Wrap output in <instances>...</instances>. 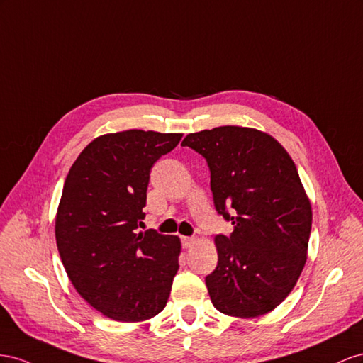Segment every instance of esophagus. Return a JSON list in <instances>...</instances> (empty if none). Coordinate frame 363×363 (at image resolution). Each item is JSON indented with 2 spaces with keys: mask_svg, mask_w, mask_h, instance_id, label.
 I'll use <instances>...</instances> for the list:
<instances>
[{
  "mask_svg": "<svg viewBox=\"0 0 363 363\" xmlns=\"http://www.w3.org/2000/svg\"><path fill=\"white\" fill-rule=\"evenodd\" d=\"M181 242H182V246H184V247H190V246L194 243V239H193V237L182 235V237H181Z\"/></svg>",
  "mask_w": 363,
  "mask_h": 363,
  "instance_id": "obj_1",
  "label": "esophagus"
}]
</instances>
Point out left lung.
Wrapping results in <instances>:
<instances>
[{
	"instance_id": "left-lung-1",
	"label": "left lung",
	"mask_w": 363,
	"mask_h": 363,
	"mask_svg": "<svg viewBox=\"0 0 363 363\" xmlns=\"http://www.w3.org/2000/svg\"><path fill=\"white\" fill-rule=\"evenodd\" d=\"M182 146L206 160L216 211L234 225L214 239L219 260L205 277L213 306L237 318L271 312L301 275L312 230L295 162L275 138L251 128L189 133Z\"/></svg>"
}]
</instances>
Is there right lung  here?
<instances>
[{
    "instance_id": "1",
    "label": "right lung",
    "mask_w": 363,
    "mask_h": 363,
    "mask_svg": "<svg viewBox=\"0 0 363 363\" xmlns=\"http://www.w3.org/2000/svg\"><path fill=\"white\" fill-rule=\"evenodd\" d=\"M182 133L124 130L91 141L71 165L56 216V243L79 295L105 316L140 323L167 304L181 240L144 219L150 170Z\"/></svg>"
}]
</instances>
